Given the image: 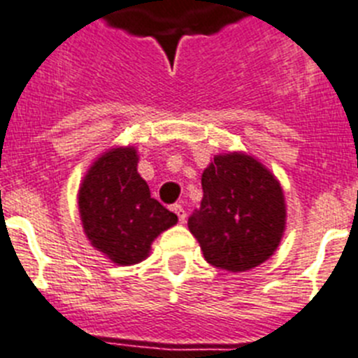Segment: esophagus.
I'll return each instance as SVG.
<instances>
[{
	"label": "esophagus",
	"instance_id": "obj_1",
	"mask_svg": "<svg viewBox=\"0 0 358 358\" xmlns=\"http://www.w3.org/2000/svg\"><path fill=\"white\" fill-rule=\"evenodd\" d=\"M173 212H176V215L179 217V221L185 222V219H186V212H185V208H182L181 204H176V206H173Z\"/></svg>",
	"mask_w": 358,
	"mask_h": 358
}]
</instances>
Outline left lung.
<instances>
[{"label": "left lung", "instance_id": "8db88e82", "mask_svg": "<svg viewBox=\"0 0 358 358\" xmlns=\"http://www.w3.org/2000/svg\"><path fill=\"white\" fill-rule=\"evenodd\" d=\"M203 201L188 219L204 259L215 268L246 271L273 255L286 228L280 182L243 152L213 157L201 177Z\"/></svg>", "mask_w": 358, "mask_h": 358}]
</instances>
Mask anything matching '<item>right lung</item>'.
<instances>
[{"instance_id":"add662e5","label":"right lung","mask_w":358,"mask_h":358,"mask_svg":"<svg viewBox=\"0 0 358 358\" xmlns=\"http://www.w3.org/2000/svg\"><path fill=\"white\" fill-rule=\"evenodd\" d=\"M137 163L134 146L106 150L88 168L78 194L88 241L119 266L145 261L157 235L177 222L176 213L150 195Z\"/></svg>"}]
</instances>
